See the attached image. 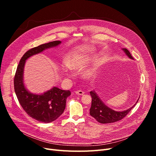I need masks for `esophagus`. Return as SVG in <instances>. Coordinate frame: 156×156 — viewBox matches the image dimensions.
Here are the masks:
<instances>
[{
    "label": "esophagus",
    "instance_id": "esophagus-1",
    "mask_svg": "<svg viewBox=\"0 0 156 156\" xmlns=\"http://www.w3.org/2000/svg\"><path fill=\"white\" fill-rule=\"evenodd\" d=\"M75 94H77V95H79V96H83L84 94V92L82 90H77V91H75Z\"/></svg>",
    "mask_w": 156,
    "mask_h": 156
}]
</instances>
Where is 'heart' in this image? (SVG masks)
<instances>
[{
	"label": "heart",
	"mask_w": 156,
	"mask_h": 156,
	"mask_svg": "<svg viewBox=\"0 0 156 156\" xmlns=\"http://www.w3.org/2000/svg\"><path fill=\"white\" fill-rule=\"evenodd\" d=\"M89 59L88 58L84 57L83 56H77L75 57L71 58L68 62V65L64 64L63 66V72L64 73L70 76L71 73L69 72V68L73 70H81L84 68H85L89 64ZM94 73L93 70H88L84 73V75L87 77H90L92 76V75Z\"/></svg>",
	"instance_id": "obj_1"
}]
</instances>
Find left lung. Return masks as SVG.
I'll use <instances>...</instances> for the list:
<instances>
[{
  "label": "left lung",
  "mask_w": 156,
  "mask_h": 156,
  "mask_svg": "<svg viewBox=\"0 0 156 156\" xmlns=\"http://www.w3.org/2000/svg\"><path fill=\"white\" fill-rule=\"evenodd\" d=\"M122 50L124 51L126 55L129 58L133 60L134 59L132 57L129 51L127 49H122ZM90 94L92 97V105L90 108V115L94 117L98 122L101 124H109L122 120L128 114L139 101L138 99L135 104L127 110L123 111H116L107 107L100 100V98L97 95L95 91H91Z\"/></svg>",
  "instance_id": "obj_1"
}]
</instances>
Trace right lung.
Instances as JSON below:
<instances>
[{"mask_svg":"<svg viewBox=\"0 0 156 156\" xmlns=\"http://www.w3.org/2000/svg\"><path fill=\"white\" fill-rule=\"evenodd\" d=\"M60 44V41H54L27 51L20 60L14 77V90L20 105L28 115L44 123L53 122L62 114L66 108V99L71 95V92L53 87L42 94L30 93L23 83L25 64L30 56Z\"/></svg>","mask_w":156,"mask_h":156,"instance_id":"obj_1","label":"right lung"}]
</instances>
